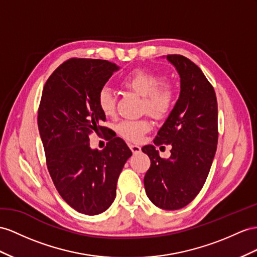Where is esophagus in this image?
Masks as SVG:
<instances>
[{
    "label": "esophagus",
    "instance_id": "obj_1",
    "mask_svg": "<svg viewBox=\"0 0 257 257\" xmlns=\"http://www.w3.org/2000/svg\"><path fill=\"white\" fill-rule=\"evenodd\" d=\"M129 148L131 151H133V153H135V154L141 152V148L139 146H137V144H129Z\"/></svg>",
    "mask_w": 257,
    "mask_h": 257
}]
</instances>
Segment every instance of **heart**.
<instances>
[{
	"mask_svg": "<svg viewBox=\"0 0 257 257\" xmlns=\"http://www.w3.org/2000/svg\"><path fill=\"white\" fill-rule=\"evenodd\" d=\"M153 72L147 70H135L121 79L124 88L136 92L142 96V110L157 118L166 116L175 104L176 92L174 85ZM97 105L102 113L110 117L115 114L116 98L110 88L104 85L97 93ZM151 129L148 118L140 119H123L117 124L116 130L126 140L138 142Z\"/></svg>",
	"mask_w": 257,
	"mask_h": 257,
	"instance_id": "b5f03b06",
	"label": "heart"
}]
</instances>
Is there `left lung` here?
<instances>
[{
	"label": "left lung",
	"instance_id": "8db88e82",
	"mask_svg": "<svg viewBox=\"0 0 257 257\" xmlns=\"http://www.w3.org/2000/svg\"><path fill=\"white\" fill-rule=\"evenodd\" d=\"M180 77V94L157 133L154 144H172L169 159L155 147L142 151L151 160L144 188L154 205L174 210L199 194L209 173L218 141V109L214 88L197 66L182 55H167Z\"/></svg>",
	"mask_w": 257,
	"mask_h": 257
}]
</instances>
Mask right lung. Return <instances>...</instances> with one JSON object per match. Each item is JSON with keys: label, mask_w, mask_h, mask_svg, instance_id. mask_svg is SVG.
<instances>
[{"label": "right lung", "mask_w": 257, "mask_h": 257, "mask_svg": "<svg viewBox=\"0 0 257 257\" xmlns=\"http://www.w3.org/2000/svg\"><path fill=\"white\" fill-rule=\"evenodd\" d=\"M119 67L91 58H70L45 82L38 111V127L47 165L56 190L77 212L97 215L116 197L124 163L133 155L120 138H108L104 150L90 148L89 135L105 133L106 117L97 93Z\"/></svg>", "instance_id": "add662e5"}]
</instances>
